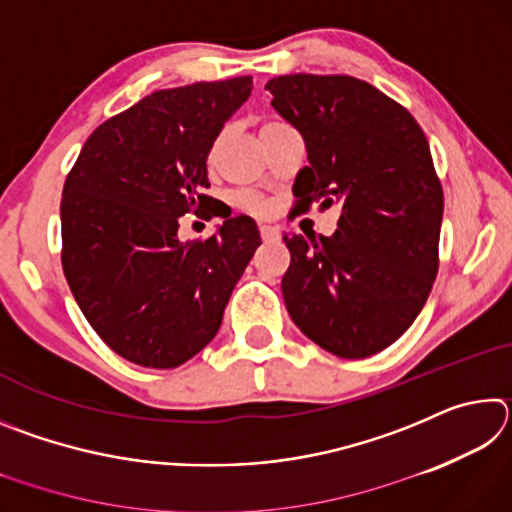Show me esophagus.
Returning a JSON list of instances; mask_svg holds the SVG:
<instances>
[{
    "label": "esophagus",
    "instance_id": "34e87169",
    "mask_svg": "<svg viewBox=\"0 0 512 512\" xmlns=\"http://www.w3.org/2000/svg\"><path fill=\"white\" fill-rule=\"evenodd\" d=\"M259 235H262L266 244H271V241L280 239V230L273 228V225H262V228H259Z\"/></svg>",
    "mask_w": 512,
    "mask_h": 512
}]
</instances>
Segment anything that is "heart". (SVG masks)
I'll use <instances>...</instances> for the list:
<instances>
[{
    "label": "heart",
    "instance_id": "1",
    "mask_svg": "<svg viewBox=\"0 0 512 512\" xmlns=\"http://www.w3.org/2000/svg\"><path fill=\"white\" fill-rule=\"evenodd\" d=\"M219 146H221V137H216L214 144H212V149H210V158H212V160H214L216 151H219ZM239 205L244 207V210L253 212V214H264V212L268 210V205H266L264 198H259V196H255V194H244V196H241V198H239Z\"/></svg>",
    "mask_w": 512,
    "mask_h": 512
}]
</instances>
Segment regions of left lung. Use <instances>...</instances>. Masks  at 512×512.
<instances>
[{
  "instance_id": "1",
  "label": "left lung",
  "mask_w": 512,
  "mask_h": 512,
  "mask_svg": "<svg viewBox=\"0 0 512 512\" xmlns=\"http://www.w3.org/2000/svg\"><path fill=\"white\" fill-rule=\"evenodd\" d=\"M266 90L305 140L298 210L341 205L332 237L284 235V305L323 350L366 359L413 325L436 280L443 187L429 142L409 110L352 76H277Z\"/></svg>"
}]
</instances>
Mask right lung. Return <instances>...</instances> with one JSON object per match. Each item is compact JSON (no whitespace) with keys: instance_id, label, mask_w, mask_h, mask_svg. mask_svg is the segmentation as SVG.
<instances>
[{"instance_id":"right-lung-1","label":"right lung","mask_w":512,"mask_h":512,"mask_svg":"<svg viewBox=\"0 0 512 512\" xmlns=\"http://www.w3.org/2000/svg\"><path fill=\"white\" fill-rule=\"evenodd\" d=\"M253 76L144 97L94 131L60 201L63 271L94 332L144 368H178L219 332L223 311L262 244L250 216L205 241L178 219L205 214L207 155L244 106Z\"/></svg>"}]
</instances>
